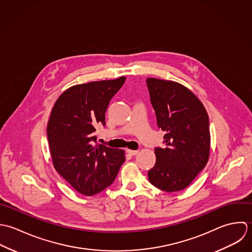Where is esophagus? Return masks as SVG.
I'll return each mask as SVG.
<instances>
[{
  "label": "esophagus",
  "instance_id": "obj_1",
  "mask_svg": "<svg viewBox=\"0 0 252 252\" xmlns=\"http://www.w3.org/2000/svg\"><path fill=\"white\" fill-rule=\"evenodd\" d=\"M126 152H127L129 155H131V156H135V155H137V154H138V151H137V150H129V149H127Z\"/></svg>",
  "mask_w": 252,
  "mask_h": 252
}]
</instances>
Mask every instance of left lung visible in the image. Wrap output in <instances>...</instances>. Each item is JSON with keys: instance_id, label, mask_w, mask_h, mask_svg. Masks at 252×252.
<instances>
[{"instance_id": "1", "label": "left lung", "mask_w": 252, "mask_h": 252, "mask_svg": "<svg viewBox=\"0 0 252 252\" xmlns=\"http://www.w3.org/2000/svg\"><path fill=\"white\" fill-rule=\"evenodd\" d=\"M158 128L165 132L163 148H156L149 181L165 192L187 188L206 165L210 151L209 120L201 100L183 85L146 80Z\"/></svg>"}]
</instances>
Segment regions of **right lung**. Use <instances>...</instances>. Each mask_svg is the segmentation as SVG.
Masks as SVG:
<instances>
[{"label":"right lung","instance_id":"1","mask_svg":"<svg viewBox=\"0 0 252 252\" xmlns=\"http://www.w3.org/2000/svg\"><path fill=\"white\" fill-rule=\"evenodd\" d=\"M126 77L91 82L66 90L54 103L47 133L56 171L79 193L93 196L115 180L125 151L96 143L97 125H105L109 102Z\"/></svg>","mask_w":252,"mask_h":252}]
</instances>
